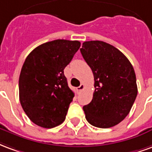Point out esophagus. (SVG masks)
I'll use <instances>...</instances> for the list:
<instances>
[{"instance_id":"1","label":"esophagus","mask_w":152,"mask_h":152,"mask_svg":"<svg viewBox=\"0 0 152 152\" xmlns=\"http://www.w3.org/2000/svg\"><path fill=\"white\" fill-rule=\"evenodd\" d=\"M84 89H85V85H84V84H81L79 87H77V91L79 93L81 92Z\"/></svg>"}]
</instances>
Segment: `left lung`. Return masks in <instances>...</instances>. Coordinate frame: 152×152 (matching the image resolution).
<instances>
[{
    "mask_svg": "<svg viewBox=\"0 0 152 152\" xmlns=\"http://www.w3.org/2000/svg\"><path fill=\"white\" fill-rule=\"evenodd\" d=\"M80 53L94 77L93 99L83 107L89 124L113 127L129 113L137 94L136 75L123 53L101 40L86 41Z\"/></svg>",
    "mask_w": 152,
    "mask_h": 152,
    "instance_id": "1",
    "label": "left lung"
}]
</instances>
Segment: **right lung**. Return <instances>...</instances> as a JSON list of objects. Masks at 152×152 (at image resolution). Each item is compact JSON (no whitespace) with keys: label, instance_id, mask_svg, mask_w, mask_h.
Here are the masks:
<instances>
[{"label":"right lung","instance_id":"add662e5","mask_svg":"<svg viewBox=\"0 0 152 152\" xmlns=\"http://www.w3.org/2000/svg\"><path fill=\"white\" fill-rule=\"evenodd\" d=\"M80 46L78 40H52L35 48L26 58L18 80L19 100L34 124L51 129L65 120L74 93L63 70Z\"/></svg>","mask_w":152,"mask_h":152}]
</instances>
